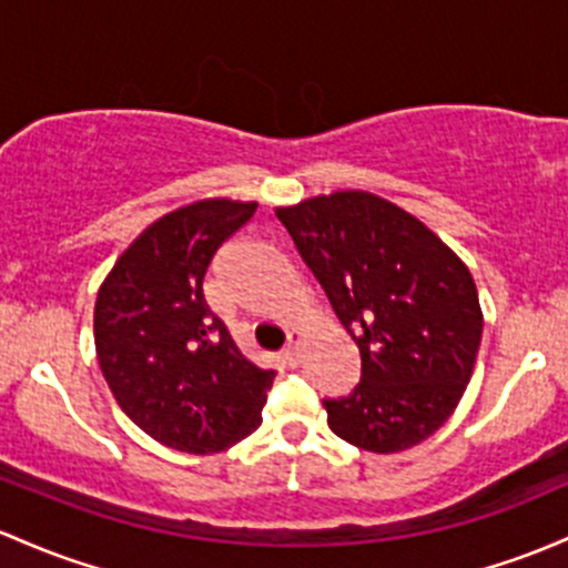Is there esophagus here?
<instances>
[{
  "label": "esophagus",
  "mask_w": 568,
  "mask_h": 568,
  "mask_svg": "<svg viewBox=\"0 0 568 568\" xmlns=\"http://www.w3.org/2000/svg\"><path fill=\"white\" fill-rule=\"evenodd\" d=\"M283 358L288 361V366H296L302 361V334L291 332L288 334V347H285Z\"/></svg>",
  "instance_id": "obj_1"
}]
</instances>
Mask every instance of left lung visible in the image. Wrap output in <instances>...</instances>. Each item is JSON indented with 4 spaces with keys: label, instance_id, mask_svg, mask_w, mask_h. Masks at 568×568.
Masks as SVG:
<instances>
[{
    "label": "left lung",
    "instance_id": "obj_1",
    "mask_svg": "<svg viewBox=\"0 0 568 568\" xmlns=\"http://www.w3.org/2000/svg\"><path fill=\"white\" fill-rule=\"evenodd\" d=\"M361 353L328 428L369 453L420 445L458 407L483 339L469 266L426 223L369 191L274 210Z\"/></svg>",
    "mask_w": 568,
    "mask_h": 568
}]
</instances>
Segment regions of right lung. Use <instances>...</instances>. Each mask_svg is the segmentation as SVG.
<instances>
[{
	"mask_svg": "<svg viewBox=\"0 0 568 568\" xmlns=\"http://www.w3.org/2000/svg\"><path fill=\"white\" fill-rule=\"evenodd\" d=\"M255 202L202 199L151 223L115 261L93 307V342L118 407L161 445L210 456L261 426L274 372L234 345L204 298L217 247Z\"/></svg>",
	"mask_w": 568,
	"mask_h": 568,
	"instance_id": "add662e5",
	"label": "right lung"
}]
</instances>
